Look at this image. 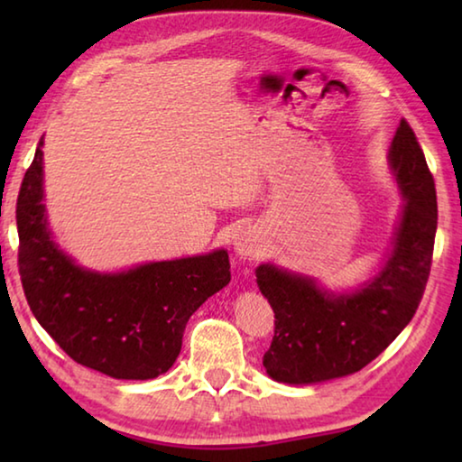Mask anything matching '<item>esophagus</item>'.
I'll return each mask as SVG.
<instances>
[{
    "label": "esophagus",
    "mask_w": 462,
    "mask_h": 462,
    "mask_svg": "<svg viewBox=\"0 0 462 462\" xmlns=\"http://www.w3.org/2000/svg\"><path fill=\"white\" fill-rule=\"evenodd\" d=\"M234 254L240 256V259H248L256 253V248L261 245V234L256 228H240L236 234H234Z\"/></svg>",
    "instance_id": "obj_1"
}]
</instances>
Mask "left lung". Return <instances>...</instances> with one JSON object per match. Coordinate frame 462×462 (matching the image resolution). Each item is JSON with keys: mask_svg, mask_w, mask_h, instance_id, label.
I'll return each instance as SVG.
<instances>
[{"mask_svg": "<svg viewBox=\"0 0 462 462\" xmlns=\"http://www.w3.org/2000/svg\"><path fill=\"white\" fill-rule=\"evenodd\" d=\"M403 206L379 273L348 291L273 263L256 283L275 311V336L263 356L273 381L316 385L361 371L416 314L432 264L438 206L432 173L410 124L402 120L387 156Z\"/></svg>", "mask_w": 462, "mask_h": 462, "instance_id": "obj_1", "label": "left lung"}]
</instances>
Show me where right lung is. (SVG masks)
<instances>
[{"mask_svg": "<svg viewBox=\"0 0 462 462\" xmlns=\"http://www.w3.org/2000/svg\"><path fill=\"white\" fill-rule=\"evenodd\" d=\"M42 146L44 136L15 206L18 267L30 310L75 363L114 379L159 377L181 353L193 311L230 283L228 250L116 273L81 267L49 228Z\"/></svg>", "mask_w": 462, "mask_h": 462, "instance_id": "add662e5", "label": "right lung"}]
</instances>
